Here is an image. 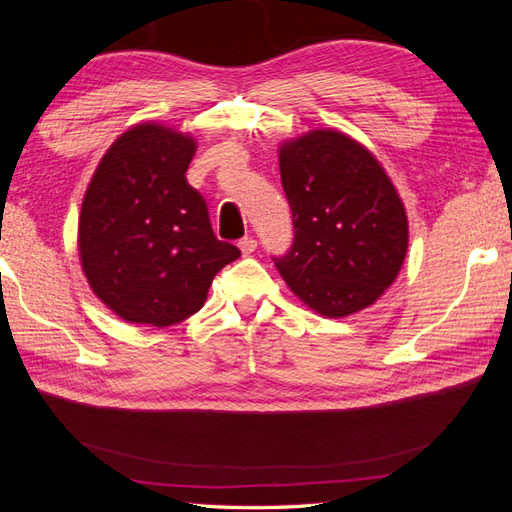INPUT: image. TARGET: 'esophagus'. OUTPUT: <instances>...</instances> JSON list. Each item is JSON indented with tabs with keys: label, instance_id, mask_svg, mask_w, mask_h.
<instances>
[{
	"label": "esophagus",
	"instance_id": "1",
	"mask_svg": "<svg viewBox=\"0 0 512 512\" xmlns=\"http://www.w3.org/2000/svg\"><path fill=\"white\" fill-rule=\"evenodd\" d=\"M239 247H241V252L247 256V254H252L256 247H258V241L254 239V237H243L241 241H239Z\"/></svg>",
	"mask_w": 512,
	"mask_h": 512
}]
</instances>
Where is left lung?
<instances>
[{
	"instance_id": "obj_1",
	"label": "left lung",
	"mask_w": 512,
	"mask_h": 512,
	"mask_svg": "<svg viewBox=\"0 0 512 512\" xmlns=\"http://www.w3.org/2000/svg\"><path fill=\"white\" fill-rule=\"evenodd\" d=\"M294 239L277 271L318 314L342 318L382 297L404 265L408 218L378 160L352 138L316 130L280 151Z\"/></svg>"
}]
</instances>
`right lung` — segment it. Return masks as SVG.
Instances as JSON below:
<instances>
[{"mask_svg": "<svg viewBox=\"0 0 512 512\" xmlns=\"http://www.w3.org/2000/svg\"><path fill=\"white\" fill-rule=\"evenodd\" d=\"M196 143L153 123L119 136L91 179L79 222L83 271L128 322L170 327L203 307L215 273L241 256L215 237L185 179Z\"/></svg>", "mask_w": 512, "mask_h": 512, "instance_id": "obj_1", "label": "right lung"}]
</instances>
